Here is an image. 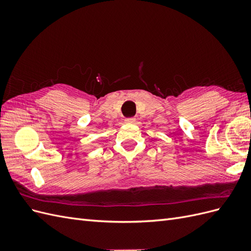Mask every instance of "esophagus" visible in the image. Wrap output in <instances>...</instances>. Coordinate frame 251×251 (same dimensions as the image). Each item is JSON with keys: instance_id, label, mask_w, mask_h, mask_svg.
Here are the masks:
<instances>
[{"instance_id": "obj_1", "label": "esophagus", "mask_w": 251, "mask_h": 251, "mask_svg": "<svg viewBox=\"0 0 251 251\" xmlns=\"http://www.w3.org/2000/svg\"><path fill=\"white\" fill-rule=\"evenodd\" d=\"M126 124H134L135 123V118L134 117H130V118H126Z\"/></svg>"}]
</instances>
